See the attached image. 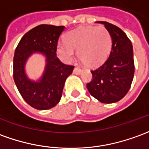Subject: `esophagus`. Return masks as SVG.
<instances>
[{
	"label": "esophagus",
	"mask_w": 149,
	"mask_h": 149,
	"mask_svg": "<svg viewBox=\"0 0 149 149\" xmlns=\"http://www.w3.org/2000/svg\"><path fill=\"white\" fill-rule=\"evenodd\" d=\"M82 70L81 69V68H75L74 70H73V73H75V74L77 75H79L81 73Z\"/></svg>",
	"instance_id": "obj_1"
}]
</instances>
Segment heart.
<instances>
[{"label":"heart","mask_w":149,"mask_h":149,"mask_svg":"<svg viewBox=\"0 0 149 149\" xmlns=\"http://www.w3.org/2000/svg\"><path fill=\"white\" fill-rule=\"evenodd\" d=\"M112 49V37L104 26H89L68 31L65 41H59L56 53L69 63L78 51V57L89 67H97L107 60Z\"/></svg>","instance_id":"b5f03b06"}]
</instances>
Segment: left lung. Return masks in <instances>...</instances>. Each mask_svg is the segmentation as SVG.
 <instances>
[{
	"label": "left lung",
	"mask_w": 149,
	"mask_h": 149,
	"mask_svg": "<svg viewBox=\"0 0 149 149\" xmlns=\"http://www.w3.org/2000/svg\"><path fill=\"white\" fill-rule=\"evenodd\" d=\"M103 24L112 37V49L104 64L91 71L92 81L87 84L89 93L102 103H114L128 92L134 77L135 64L131 40L120 28L107 22Z\"/></svg>",
	"instance_id": "8db88e82"
}]
</instances>
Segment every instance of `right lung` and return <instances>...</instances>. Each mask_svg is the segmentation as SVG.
<instances>
[{
	"label": "right lung",
	"mask_w": 149,
	"mask_h": 149,
	"mask_svg": "<svg viewBox=\"0 0 149 149\" xmlns=\"http://www.w3.org/2000/svg\"><path fill=\"white\" fill-rule=\"evenodd\" d=\"M64 26L39 25L21 38L13 56V80L23 99L37 110H48L60 102L64 83L74 66L63 64L56 56V45ZM34 53L46 57L44 74L38 81L29 79L24 66Z\"/></svg>",
	"instance_id": "add662e5"
}]
</instances>
